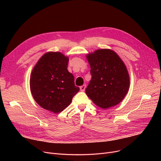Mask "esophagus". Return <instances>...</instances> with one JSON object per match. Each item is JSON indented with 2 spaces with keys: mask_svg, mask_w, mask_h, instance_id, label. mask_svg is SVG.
<instances>
[{
  "mask_svg": "<svg viewBox=\"0 0 161 161\" xmlns=\"http://www.w3.org/2000/svg\"><path fill=\"white\" fill-rule=\"evenodd\" d=\"M86 85H83V86H80V90L81 92H84L85 90V89H86Z\"/></svg>",
  "mask_w": 161,
  "mask_h": 161,
  "instance_id": "34e87169",
  "label": "esophagus"
}]
</instances>
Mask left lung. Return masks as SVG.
<instances>
[{"label":"left lung","mask_w":161,"mask_h":161,"mask_svg":"<svg viewBox=\"0 0 161 161\" xmlns=\"http://www.w3.org/2000/svg\"><path fill=\"white\" fill-rule=\"evenodd\" d=\"M92 79L86 93L95 104L102 108L117 105L128 91L130 78L126 65L110 49H98L87 55Z\"/></svg>","instance_id":"8db88e82"}]
</instances>
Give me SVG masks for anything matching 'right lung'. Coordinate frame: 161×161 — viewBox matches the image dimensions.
Masks as SVG:
<instances>
[{
  "label": "right lung",
  "mask_w": 161,
  "mask_h": 161,
  "mask_svg": "<svg viewBox=\"0 0 161 161\" xmlns=\"http://www.w3.org/2000/svg\"><path fill=\"white\" fill-rule=\"evenodd\" d=\"M69 59L59 52H48L35 65L31 75V92L35 102L54 113L63 111L80 91L74 76L67 71Z\"/></svg>",
  "instance_id": "1"
}]
</instances>
